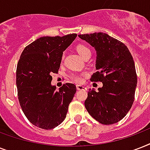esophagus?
<instances>
[{
  "label": "esophagus",
  "instance_id": "34e87169",
  "mask_svg": "<svg viewBox=\"0 0 150 150\" xmlns=\"http://www.w3.org/2000/svg\"><path fill=\"white\" fill-rule=\"evenodd\" d=\"M76 89H77L78 90H86L87 88L86 87L83 86H81V85H77V86H76Z\"/></svg>",
  "mask_w": 150,
  "mask_h": 150
}]
</instances>
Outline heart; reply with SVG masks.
Here are the masks:
<instances>
[{"label":"heart","instance_id":"b5f03b06","mask_svg":"<svg viewBox=\"0 0 150 150\" xmlns=\"http://www.w3.org/2000/svg\"><path fill=\"white\" fill-rule=\"evenodd\" d=\"M76 50L78 51V53L82 57H84L88 53H90V50L89 48L87 47L86 45H83V44H79L76 47ZM87 73L86 71L82 73H73L71 75V79L74 81L76 83H82L84 80V77L86 76Z\"/></svg>","mask_w":150,"mask_h":150}]
</instances>
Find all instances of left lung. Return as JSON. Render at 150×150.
<instances>
[{
    "label": "left lung",
    "instance_id": "8db88e82",
    "mask_svg": "<svg viewBox=\"0 0 150 150\" xmlns=\"http://www.w3.org/2000/svg\"><path fill=\"white\" fill-rule=\"evenodd\" d=\"M79 36L96 49L97 71L90 80L103 83L97 92L89 89L85 107L100 123H117L128 114L135 99L137 75L132 56L125 44L106 33Z\"/></svg>",
    "mask_w": 150,
    "mask_h": 150
}]
</instances>
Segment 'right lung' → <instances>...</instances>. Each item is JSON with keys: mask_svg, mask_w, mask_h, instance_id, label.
Listing matches in <instances>:
<instances>
[{"mask_svg": "<svg viewBox=\"0 0 150 150\" xmlns=\"http://www.w3.org/2000/svg\"><path fill=\"white\" fill-rule=\"evenodd\" d=\"M77 34L43 36L26 46L16 69L20 106L28 120L38 128L52 129L66 117L76 86L65 83L57 90L51 86L53 73L58 72L63 51Z\"/></svg>", "mask_w": 150, "mask_h": 150, "instance_id": "obj_1", "label": "right lung"}]
</instances>
